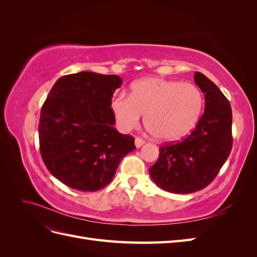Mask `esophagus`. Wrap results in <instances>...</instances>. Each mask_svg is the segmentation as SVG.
Here are the masks:
<instances>
[{"label":"esophagus","mask_w":257,"mask_h":257,"mask_svg":"<svg viewBox=\"0 0 257 257\" xmlns=\"http://www.w3.org/2000/svg\"><path fill=\"white\" fill-rule=\"evenodd\" d=\"M143 145H145L144 139L141 138V137H136L135 138V146H136V148H141Z\"/></svg>","instance_id":"obj_1"}]
</instances>
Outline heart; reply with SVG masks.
<instances>
[{
    "mask_svg": "<svg viewBox=\"0 0 257 257\" xmlns=\"http://www.w3.org/2000/svg\"><path fill=\"white\" fill-rule=\"evenodd\" d=\"M110 106L122 131L133 130L146 114V125L154 137L176 142L195 127L204 97L192 83L148 77L131 85V95H115Z\"/></svg>",
    "mask_w": 257,
    "mask_h": 257,
    "instance_id": "heart-1",
    "label": "heart"
}]
</instances>
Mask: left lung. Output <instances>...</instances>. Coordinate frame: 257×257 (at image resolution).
Segmentation results:
<instances>
[{"instance_id": "left-lung-1", "label": "left lung", "mask_w": 257, "mask_h": 257, "mask_svg": "<svg viewBox=\"0 0 257 257\" xmlns=\"http://www.w3.org/2000/svg\"><path fill=\"white\" fill-rule=\"evenodd\" d=\"M194 80L205 96V112L192 133L177 144L160 148V157L150 167L152 180L162 190L190 194L213 181L232 147V113L228 99L199 72Z\"/></svg>"}]
</instances>
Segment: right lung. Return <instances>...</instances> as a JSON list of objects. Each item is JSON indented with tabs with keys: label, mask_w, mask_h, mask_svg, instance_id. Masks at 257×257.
Returning <instances> with one entry per match:
<instances>
[{
	"label": "right lung",
	"mask_w": 257,
	"mask_h": 257,
	"mask_svg": "<svg viewBox=\"0 0 257 257\" xmlns=\"http://www.w3.org/2000/svg\"><path fill=\"white\" fill-rule=\"evenodd\" d=\"M122 79L79 72L61 77L41 110L38 136L46 167L62 183L82 192L109 184L120 162L136 149L116 131L111 98Z\"/></svg>",
	"instance_id": "add662e5"
}]
</instances>
